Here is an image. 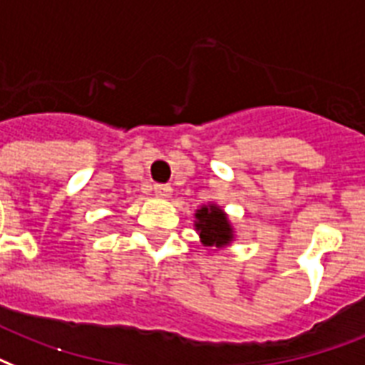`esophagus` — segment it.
I'll use <instances>...</instances> for the list:
<instances>
[{
  "label": "esophagus",
  "mask_w": 365,
  "mask_h": 365,
  "mask_svg": "<svg viewBox=\"0 0 365 365\" xmlns=\"http://www.w3.org/2000/svg\"><path fill=\"white\" fill-rule=\"evenodd\" d=\"M154 192H156L160 197H169L171 196V192H173V188L169 185H156L154 186Z\"/></svg>",
  "instance_id": "34e87169"
}]
</instances>
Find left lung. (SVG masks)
Returning a JSON list of instances; mask_svg holds the SVG:
<instances>
[{"mask_svg": "<svg viewBox=\"0 0 365 365\" xmlns=\"http://www.w3.org/2000/svg\"><path fill=\"white\" fill-rule=\"evenodd\" d=\"M196 219V228L200 230V236L205 245L221 247L232 240V228L228 227L227 217L221 209L213 207V205L197 209Z\"/></svg>", "mask_w": 365, "mask_h": 365, "instance_id": "8db88e82", "label": "left lung"}]
</instances>
